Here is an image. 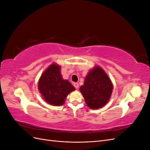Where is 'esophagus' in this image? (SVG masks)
<instances>
[{
    "label": "esophagus",
    "mask_w": 150,
    "mask_h": 150,
    "mask_svg": "<svg viewBox=\"0 0 150 150\" xmlns=\"http://www.w3.org/2000/svg\"><path fill=\"white\" fill-rule=\"evenodd\" d=\"M74 87L76 88V89H78L79 88V84L78 83H74Z\"/></svg>",
    "instance_id": "esophagus-1"
}]
</instances>
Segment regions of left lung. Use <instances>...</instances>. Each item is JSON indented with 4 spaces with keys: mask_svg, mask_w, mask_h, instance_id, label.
Listing matches in <instances>:
<instances>
[{
    "mask_svg": "<svg viewBox=\"0 0 150 150\" xmlns=\"http://www.w3.org/2000/svg\"><path fill=\"white\" fill-rule=\"evenodd\" d=\"M113 86L102 68L96 67L86 77L84 85L80 87L87 105L95 110L104 106L110 99Z\"/></svg>",
    "mask_w": 150,
    "mask_h": 150,
    "instance_id": "obj_1",
    "label": "left lung"
}]
</instances>
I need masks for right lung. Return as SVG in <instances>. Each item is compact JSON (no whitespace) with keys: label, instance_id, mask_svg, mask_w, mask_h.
I'll use <instances>...</instances> for the list:
<instances>
[{"label":"right lung","instance_id":"obj_1","mask_svg":"<svg viewBox=\"0 0 150 150\" xmlns=\"http://www.w3.org/2000/svg\"><path fill=\"white\" fill-rule=\"evenodd\" d=\"M60 67L52 64L44 71L39 81L38 88L45 101L53 106H61L69 93L75 88L67 80H64Z\"/></svg>","mask_w":150,"mask_h":150}]
</instances>
